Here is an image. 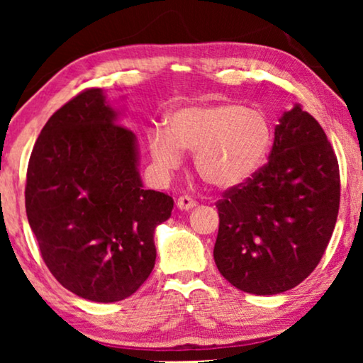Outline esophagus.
Wrapping results in <instances>:
<instances>
[{
	"label": "esophagus",
	"mask_w": 363,
	"mask_h": 363,
	"mask_svg": "<svg viewBox=\"0 0 363 363\" xmlns=\"http://www.w3.org/2000/svg\"><path fill=\"white\" fill-rule=\"evenodd\" d=\"M177 206L180 208L182 211H188V210H193V208L196 206V201L190 196H180L177 200Z\"/></svg>",
	"instance_id": "obj_1"
}]
</instances>
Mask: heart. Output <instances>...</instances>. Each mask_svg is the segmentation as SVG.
<instances>
[{
  "label": "heart",
  "mask_w": 363,
  "mask_h": 363,
  "mask_svg": "<svg viewBox=\"0 0 363 363\" xmlns=\"http://www.w3.org/2000/svg\"><path fill=\"white\" fill-rule=\"evenodd\" d=\"M272 142L274 128L267 113L233 102L180 107L172 112L168 125L148 132L160 173L177 172L185 150H191L198 175L220 190L250 182L269 157Z\"/></svg>",
  "instance_id": "1"
}]
</instances>
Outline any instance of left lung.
Wrapping results in <instances>:
<instances>
[{"mask_svg": "<svg viewBox=\"0 0 363 363\" xmlns=\"http://www.w3.org/2000/svg\"><path fill=\"white\" fill-rule=\"evenodd\" d=\"M340 201L339 163L319 122L294 104L274 128L269 162L216 203L215 262L256 296L301 284L324 256Z\"/></svg>", "mask_w": 363, "mask_h": 363, "instance_id": "1", "label": "left lung"}]
</instances>
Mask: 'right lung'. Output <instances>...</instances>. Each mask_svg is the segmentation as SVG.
I'll return each instance as SVG.
<instances>
[{
    "label": "right lung",
    "mask_w": 363,
    "mask_h": 363,
    "mask_svg": "<svg viewBox=\"0 0 363 363\" xmlns=\"http://www.w3.org/2000/svg\"><path fill=\"white\" fill-rule=\"evenodd\" d=\"M102 89L52 113L34 143L26 215L52 276L82 299L132 296L155 266V228L173 198L142 183L135 133Z\"/></svg>",
    "instance_id": "right-lung-1"
}]
</instances>
